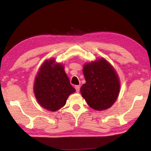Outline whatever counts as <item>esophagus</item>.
<instances>
[{"label":"esophagus","instance_id":"obj_1","mask_svg":"<svg viewBox=\"0 0 151 151\" xmlns=\"http://www.w3.org/2000/svg\"><path fill=\"white\" fill-rule=\"evenodd\" d=\"M75 88L76 89V91L77 92V93H78V92L80 91V86H79V85H76L75 86Z\"/></svg>","mask_w":151,"mask_h":151}]
</instances>
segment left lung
Returning a JSON list of instances; mask_svg holds the SVG:
<instances>
[{"label": "left lung", "instance_id": "8db88e82", "mask_svg": "<svg viewBox=\"0 0 151 151\" xmlns=\"http://www.w3.org/2000/svg\"><path fill=\"white\" fill-rule=\"evenodd\" d=\"M83 74L86 83L81 88L82 96L92 109L103 111L116 100L120 83L116 73L104 58L85 64Z\"/></svg>", "mask_w": 151, "mask_h": 151}]
</instances>
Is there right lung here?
Masks as SVG:
<instances>
[{"label": "right lung", "mask_w": 151, "mask_h": 151, "mask_svg": "<svg viewBox=\"0 0 151 151\" xmlns=\"http://www.w3.org/2000/svg\"><path fill=\"white\" fill-rule=\"evenodd\" d=\"M55 60H46L35 78L34 93L42 107L56 111L65 105L68 96L75 92L60 64Z\"/></svg>", "instance_id": "right-lung-1"}]
</instances>
